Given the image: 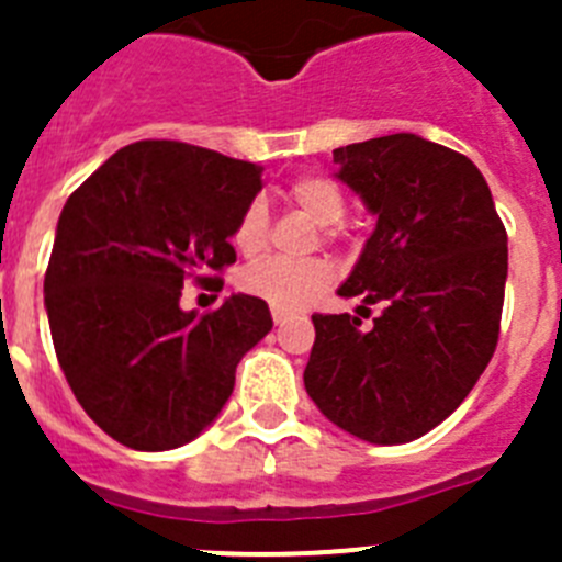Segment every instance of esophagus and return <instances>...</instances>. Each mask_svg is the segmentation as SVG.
I'll use <instances>...</instances> for the list:
<instances>
[{
	"label": "esophagus",
	"mask_w": 562,
	"mask_h": 562,
	"mask_svg": "<svg viewBox=\"0 0 562 562\" xmlns=\"http://www.w3.org/2000/svg\"><path fill=\"white\" fill-rule=\"evenodd\" d=\"M292 317V312H286V310H272V321H276V326H284L286 321H290Z\"/></svg>",
	"instance_id": "esophagus-1"
}]
</instances>
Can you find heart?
Listing matches in <instances>:
<instances>
[{
  "mask_svg": "<svg viewBox=\"0 0 562 562\" xmlns=\"http://www.w3.org/2000/svg\"><path fill=\"white\" fill-rule=\"evenodd\" d=\"M286 200L306 213L312 222L324 225L329 238L337 236V222L346 213V196L326 173H301L286 186ZM267 205L261 200L247 202L233 227V245L241 252H258L267 241ZM335 281V267L326 258H306V261H286V258H261L241 272V290L261 297L276 310H301L312 304Z\"/></svg>",
  "mask_w": 562,
  "mask_h": 562,
  "instance_id": "1",
  "label": "heart"
}]
</instances>
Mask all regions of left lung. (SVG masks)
Instances as JSON below:
<instances>
[{
	"instance_id": "left-lung-1",
	"label": "left lung",
	"mask_w": 562,
	"mask_h": 562,
	"mask_svg": "<svg viewBox=\"0 0 562 562\" xmlns=\"http://www.w3.org/2000/svg\"><path fill=\"white\" fill-rule=\"evenodd\" d=\"M331 157L337 180L376 216L337 292L382 304V315L369 331L355 315H312L306 394L346 434L405 445L459 408L498 346L504 222L479 168L419 134L351 143Z\"/></svg>"
}]
</instances>
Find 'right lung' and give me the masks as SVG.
Instances as JSON below:
<instances>
[{
  "instance_id": "1",
  "label": "right lung",
  "mask_w": 562,
  "mask_h": 562,
  "mask_svg": "<svg viewBox=\"0 0 562 562\" xmlns=\"http://www.w3.org/2000/svg\"><path fill=\"white\" fill-rule=\"evenodd\" d=\"M261 168L211 148L140 140L64 205L44 276L58 366L89 419L132 450L196 439L233 394L236 366L272 329L261 297L180 310L182 286L236 261L233 227Z\"/></svg>"
}]
</instances>
